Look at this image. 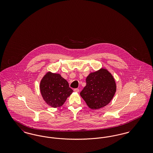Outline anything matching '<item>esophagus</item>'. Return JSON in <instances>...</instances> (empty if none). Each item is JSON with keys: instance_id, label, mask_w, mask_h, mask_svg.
Instances as JSON below:
<instances>
[{"instance_id": "34e87169", "label": "esophagus", "mask_w": 153, "mask_h": 153, "mask_svg": "<svg viewBox=\"0 0 153 153\" xmlns=\"http://www.w3.org/2000/svg\"><path fill=\"white\" fill-rule=\"evenodd\" d=\"M74 91L75 92H76V93H78V92H79V89H78V88H75V89H74Z\"/></svg>"}]
</instances>
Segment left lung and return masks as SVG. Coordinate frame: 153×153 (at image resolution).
I'll list each match as a JSON object with an SVG mask.
<instances>
[{"instance_id":"obj_1","label":"left lung","mask_w":153,"mask_h":153,"mask_svg":"<svg viewBox=\"0 0 153 153\" xmlns=\"http://www.w3.org/2000/svg\"><path fill=\"white\" fill-rule=\"evenodd\" d=\"M86 83L80 95L92 109H99L107 105L117 89L113 76L104 69L90 73L86 79Z\"/></svg>"}]
</instances>
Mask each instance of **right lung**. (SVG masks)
<instances>
[{
    "instance_id": "right-lung-1",
    "label": "right lung",
    "mask_w": 153,
    "mask_h": 153,
    "mask_svg": "<svg viewBox=\"0 0 153 153\" xmlns=\"http://www.w3.org/2000/svg\"><path fill=\"white\" fill-rule=\"evenodd\" d=\"M40 90L44 100L54 108L62 105L73 92L60 74L51 72L46 73L41 80Z\"/></svg>"
}]
</instances>
